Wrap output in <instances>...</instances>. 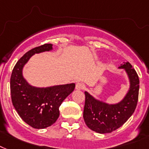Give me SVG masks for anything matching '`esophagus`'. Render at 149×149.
<instances>
[{"mask_svg": "<svg viewBox=\"0 0 149 149\" xmlns=\"http://www.w3.org/2000/svg\"><path fill=\"white\" fill-rule=\"evenodd\" d=\"M75 88L76 89H78V90H82V89L85 88V85L82 82H77Z\"/></svg>", "mask_w": 149, "mask_h": 149, "instance_id": "34e87169", "label": "esophagus"}]
</instances>
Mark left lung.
<instances>
[{
    "label": "left lung",
    "instance_id": "1",
    "mask_svg": "<svg viewBox=\"0 0 149 149\" xmlns=\"http://www.w3.org/2000/svg\"><path fill=\"white\" fill-rule=\"evenodd\" d=\"M125 68L131 81V88L121 102L109 105L95 100L85 92L83 117L88 128L100 134L110 133L123 125L133 114L138 104L139 78L129 62L120 67Z\"/></svg>",
    "mask_w": 149,
    "mask_h": 149
}]
</instances>
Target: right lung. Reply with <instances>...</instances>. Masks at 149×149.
Here are the masks:
<instances>
[{
  "label": "right lung",
  "mask_w": 149,
  "mask_h": 149,
  "mask_svg": "<svg viewBox=\"0 0 149 149\" xmlns=\"http://www.w3.org/2000/svg\"><path fill=\"white\" fill-rule=\"evenodd\" d=\"M51 49L52 44L46 43L30 49L18 60L11 73L12 104L21 118L33 128H46L54 124L60 115V106L75 88L72 83L38 88L29 85L22 78V68L31 56Z\"/></svg>",
  "instance_id": "right-lung-1"
}]
</instances>
